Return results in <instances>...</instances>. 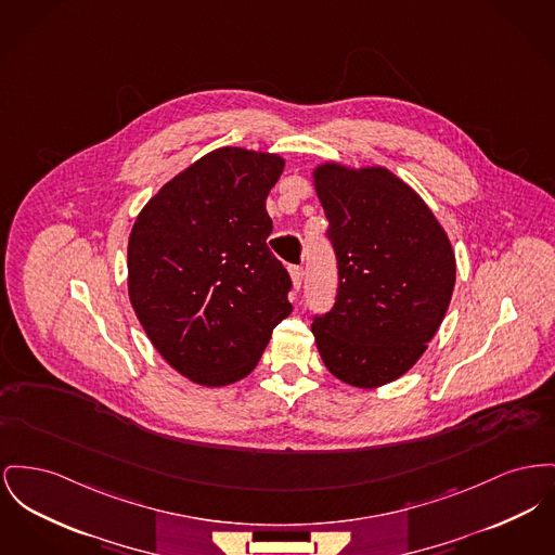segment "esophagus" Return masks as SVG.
<instances>
[{
  "instance_id": "34e87169",
  "label": "esophagus",
  "mask_w": 555,
  "mask_h": 555,
  "mask_svg": "<svg viewBox=\"0 0 555 555\" xmlns=\"http://www.w3.org/2000/svg\"><path fill=\"white\" fill-rule=\"evenodd\" d=\"M289 274H292L295 289H299L301 283H304V268L301 266H289Z\"/></svg>"
}]
</instances>
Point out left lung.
Instances as JSON below:
<instances>
[{"mask_svg":"<svg viewBox=\"0 0 555 555\" xmlns=\"http://www.w3.org/2000/svg\"><path fill=\"white\" fill-rule=\"evenodd\" d=\"M337 294L312 333L326 369L357 388L404 375L442 323L455 287V256L424 198L384 167L314 171Z\"/></svg>","mask_w":555,"mask_h":555,"instance_id":"1","label":"left lung"}]
</instances>
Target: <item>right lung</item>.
<instances>
[{
	"mask_svg": "<svg viewBox=\"0 0 555 555\" xmlns=\"http://www.w3.org/2000/svg\"><path fill=\"white\" fill-rule=\"evenodd\" d=\"M279 155L218 149L169 180L135 218L128 287L149 339L201 386L249 375L292 314V276L268 249Z\"/></svg>",
	"mask_w": 555,
	"mask_h": 555,
	"instance_id": "1",
	"label": "right lung"
}]
</instances>
